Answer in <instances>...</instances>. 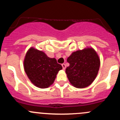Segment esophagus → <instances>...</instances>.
Segmentation results:
<instances>
[{"instance_id":"esophagus-1","label":"esophagus","mask_w":120,"mask_h":120,"mask_svg":"<svg viewBox=\"0 0 120 120\" xmlns=\"http://www.w3.org/2000/svg\"><path fill=\"white\" fill-rule=\"evenodd\" d=\"M61 66H62L63 69V70H65V69H66V64H61Z\"/></svg>"}]
</instances>
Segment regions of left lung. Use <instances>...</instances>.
<instances>
[{
	"label": "left lung",
	"mask_w": 120,
	"mask_h": 120,
	"mask_svg": "<svg viewBox=\"0 0 120 120\" xmlns=\"http://www.w3.org/2000/svg\"><path fill=\"white\" fill-rule=\"evenodd\" d=\"M67 61L70 66L66 69V73L73 86L84 88L94 82L100 65V58L94 48H86L74 52Z\"/></svg>",
	"instance_id": "1"
}]
</instances>
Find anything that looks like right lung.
<instances>
[{
	"label": "right lung",
	"mask_w": 120,
	"mask_h": 120,
	"mask_svg": "<svg viewBox=\"0 0 120 120\" xmlns=\"http://www.w3.org/2000/svg\"><path fill=\"white\" fill-rule=\"evenodd\" d=\"M24 68L31 82L42 89L52 85L58 72L63 68L55 58L49 57L43 52L33 47L25 54Z\"/></svg>",
	"instance_id": "add662e5"
}]
</instances>
